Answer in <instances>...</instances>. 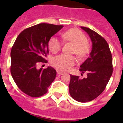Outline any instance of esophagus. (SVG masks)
I'll use <instances>...</instances> for the list:
<instances>
[{"label":"esophagus","mask_w":123,"mask_h":123,"mask_svg":"<svg viewBox=\"0 0 123 123\" xmlns=\"http://www.w3.org/2000/svg\"><path fill=\"white\" fill-rule=\"evenodd\" d=\"M57 74H59V75H62V74H63V73L62 72V71H57Z\"/></svg>","instance_id":"esophagus-1"}]
</instances>
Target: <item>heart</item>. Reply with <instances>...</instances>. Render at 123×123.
I'll return each mask as SVG.
<instances>
[{"instance_id":"heart-1","label":"heart","mask_w":123,"mask_h":123,"mask_svg":"<svg viewBox=\"0 0 123 123\" xmlns=\"http://www.w3.org/2000/svg\"><path fill=\"white\" fill-rule=\"evenodd\" d=\"M62 37L64 41H68L74 45L73 52L79 58H83L89 50V45L87 42L85 34L78 29H71L63 32ZM49 48L53 53L58 52L62 48V42L57 37L52 36L49 41ZM76 62L73 56L61 54L55 56L52 60V64L55 68L62 71L69 70Z\"/></svg>"}]
</instances>
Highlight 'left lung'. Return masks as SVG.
<instances>
[{"instance_id": "8db88e82", "label": "left lung", "mask_w": 123, "mask_h": 123, "mask_svg": "<svg viewBox=\"0 0 123 123\" xmlns=\"http://www.w3.org/2000/svg\"><path fill=\"white\" fill-rule=\"evenodd\" d=\"M81 28L91 38L92 50L79 69L82 73H86L87 78L81 79L70 74L69 91L75 100L87 102L95 99L105 90L112 75V55L104 37L89 28Z\"/></svg>"}]
</instances>
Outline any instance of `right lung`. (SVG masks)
<instances>
[{"instance_id":"add662e5","label":"right lung","mask_w":123,"mask_h":123,"mask_svg":"<svg viewBox=\"0 0 123 123\" xmlns=\"http://www.w3.org/2000/svg\"><path fill=\"white\" fill-rule=\"evenodd\" d=\"M63 27L41 23L25 29L19 34L11 50L10 71L17 86L25 94L38 97L46 94L56 77L51 67L38 69L39 63H47L49 41Z\"/></svg>"}]
</instances>
